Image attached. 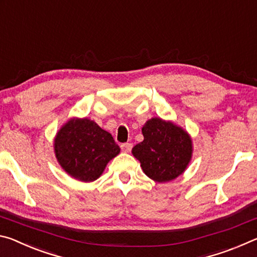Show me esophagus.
I'll list each match as a JSON object with an SVG mask.
<instances>
[{
    "label": "esophagus",
    "mask_w": 257,
    "mask_h": 257,
    "mask_svg": "<svg viewBox=\"0 0 257 257\" xmlns=\"http://www.w3.org/2000/svg\"><path fill=\"white\" fill-rule=\"evenodd\" d=\"M133 149V144H130V143H124V144L121 145V151L123 152V153H129L130 151Z\"/></svg>",
    "instance_id": "obj_1"
}]
</instances>
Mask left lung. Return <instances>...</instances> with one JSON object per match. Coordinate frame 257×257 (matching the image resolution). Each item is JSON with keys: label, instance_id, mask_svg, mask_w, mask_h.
Instances as JSON below:
<instances>
[{"label": "left lung", "instance_id": "8db88e82", "mask_svg": "<svg viewBox=\"0 0 257 257\" xmlns=\"http://www.w3.org/2000/svg\"><path fill=\"white\" fill-rule=\"evenodd\" d=\"M142 134L144 141L132 152L147 177L162 184L185 172L193 158V141L184 128L170 120L152 118Z\"/></svg>", "mask_w": 257, "mask_h": 257}]
</instances>
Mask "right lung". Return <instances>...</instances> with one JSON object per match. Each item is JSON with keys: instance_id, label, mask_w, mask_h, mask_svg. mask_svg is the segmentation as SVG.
I'll use <instances>...</instances> for the list:
<instances>
[{"instance_id": "1", "label": "right lung", "mask_w": 257, "mask_h": 257, "mask_svg": "<svg viewBox=\"0 0 257 257\" xmlns=\"http://www.w3.org/2000/svg\"><path fill=\"white\" fill-rule=\"evenodd\" d=\"M53 147L61 168L82 182L98 179L120 153L112 135L88 118L69 119L56 133Z\"/></svg>"}]
</instances>
